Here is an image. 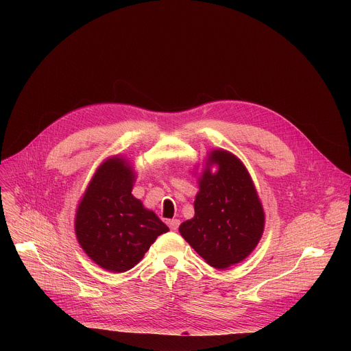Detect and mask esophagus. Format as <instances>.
<instances>
[{
  "label": "esophagus",
  "instance_id": "esophagus-1",
  "mask_svg": "<svg viewBox=\"0 0 351 351\" xmlns=\"http://www.w3.org/2000/svg\"><path fill=\"white\" fill-rule=\"evenodd\" d=\"M168 225L171 228V230H178L179 225H180V221L179 219H169L168 221Z\"/></svg>",
  "mask_w": 351,
  "mask_h": 351
}]
</instances>
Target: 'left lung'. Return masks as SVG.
<instances>
[{"label": "left lung", "mask_w": 351, "mask_h": 351, "mask_svg": "<svg viewBox=\"0 0 351 351\" xmlns=\"http://www.w3.org/2000/svg\"><path fill=\"white\" fill-rule=\"evenodd\" d=\"M197 179L194 217L179 232L208 265L226 269L257 247L265 225L261 199L244 164L222 148L210 152Z\"/></svg>", "instance_id": "1"}]
</instances>
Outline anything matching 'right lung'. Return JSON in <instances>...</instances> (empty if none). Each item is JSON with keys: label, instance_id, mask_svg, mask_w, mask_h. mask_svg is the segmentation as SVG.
<instances>
[{"label": "right lung", "instance_id": "1", "mask_svg": "<svg viewBox=\"0 0 351 351\" xmlns=\"http://www.w3.org/2000/svg\"><path fill=\"white\" fill-rule=\"evenodd\" d=\"M136 173L122 156L97 168L80 198L75 233L83 252L114 274L132 269L169 228L132 194Z\"/></svg>", "mask_w": 351, "mask_h": 351}]
</instances>
